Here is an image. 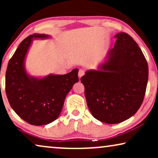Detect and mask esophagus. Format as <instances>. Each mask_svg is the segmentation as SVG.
<instances>
[{"label": "esophagus", "instance_id": "obj_1", "mask_svg": "<svg viewBox=\"0 0 158 158\" xmlns=\"http://www.w3.org/2000/svg\"><path fill=\"white\" fill-rule=\"evenodd\" d=\"M85 74V71L83 70H82V69H80L79 71H78V77L79 78H81V77L83 76V75Z\"/></svg>", "mask_w": 158, "mask_h": 158}]
</instances>
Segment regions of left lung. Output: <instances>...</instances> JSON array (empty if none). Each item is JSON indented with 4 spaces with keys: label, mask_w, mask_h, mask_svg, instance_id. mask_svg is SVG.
Masks as SVG:
<instances>
[{
    "label": "left lung",
    "mask_w": 158,
    "mask_h": 158,
    "mask_svg": "<svg viewBox=\"0 0 158 158\" xmlns=\"http://www.w3.org/2000/svg\"><path fill=\"white\" fill-rule=\"evenodd\" d=\"M115 37L106 61L81 78L91 114L111 124L124 122L138 111L148 81V62L135 41L124 32Z\"/></svg>",
    "instance_id": "left-lung-1"
}]
</instances>
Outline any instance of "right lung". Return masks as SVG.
I'll use <instances>...</instances> for the list:
<instances>
[{
  "instance_id": "obj_1",
  "label": "right lung",
  "mask_w": 158,
  "mask_h": 158,
  "mask_svg": "<svg viewBox=\"0 0 158 158\" xmlns=\"http://www.w3.org/2000/svg\"><path fill=\"white\" fill-rule=\"evenodd\" d=\"M48 37L34 34L24 39L8 62L6 73V93L10 106L23 120L35 126L57 119L67 94L78 82V69L40 79L28 75L24 60L32 40Z\"/></svg>"
}]
</instances>
